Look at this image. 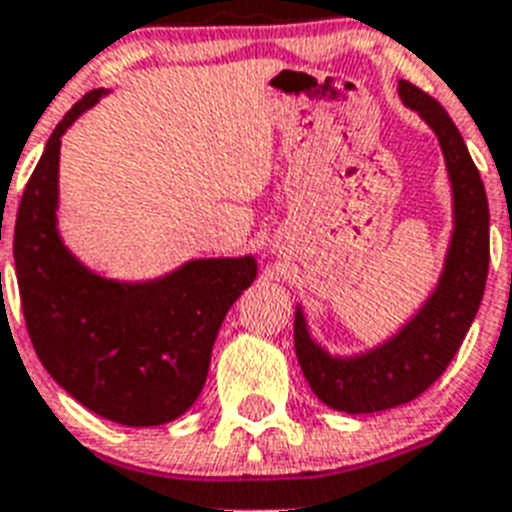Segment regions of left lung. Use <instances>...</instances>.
<instances>
[{
    "label": "left lung",
    "mask_w": 512,
    "mask_h": 512,
    "mask_svg": "<svg viewBox=\"0 0 512 512\" xmlns=\"http://www.w3.org/2000/svg\"><path fill=\"white\" fill-rule=\"evenodd\" d=\"M400 99L439 139L452 184V228L444 270L431 297L405 326L373 350L334 357L313 342L302 307L294 313V350L315 397L342 413H378L415 400L458 355L484 297L489 273V205L463 136L434 97L400 81Z\"/></svg>",
    "instance_id": "obj_1"
}]
</instances>
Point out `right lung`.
<instances>
[{
	"label": "right lung",
	"mask_w": 512,
	"mask_h": 512,
	"mask_svg": "<svg viewBox=\"0 0 512 512\" xmlns=\"http://www.w3.org/2000/svg\"><path fill=\"white\" fill-rule=\"evenodd\" d=\"M105 94L78 99L49 136L18 207L15 273L28 336L49 376L107 421L162 426L202 392L220 323L255 281L257 263L252 255L189 260L155 281L126 284L70 255L57 231L60 141Z\"/></svg>",
	"instance_id": "right-lung-1"
}]
</instances>
